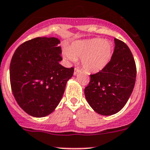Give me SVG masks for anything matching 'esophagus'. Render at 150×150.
<instances>
[{"label": "esophagus", "instance_id": "34e87169", "mask_svg": "<svg viewBox=\"0 0 150 150\" xmlns=\"http://www.w3.org/2000/svg\"><path fill=\"white\" fill-rule=\"evenodd\" d=\"M79 71V69L78 68H75V69H74V75H76V74H77V73H78Z\"/></svg>", "mask_w": 150, "mask_h": 150}]
</instances>
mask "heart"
Listing matches in <instances>:
<instances>
[{"label":"heart","mask_w":150,"mask_h":150,"mask_svg":"<svg viewBox=\"0 0 150 150\" xmlns=\"http://www.w3.org/2000/svg\"><path fill=\"white\" fill-rule=\"evenodd\" d=\"M113 52L114 45L111 41L103 38H92L74 41L69 50L64 52V56L71 62L81 57V65L87 71L98 73L108 66Z\"/></svg>","instance_id":"obj_1"}]
</instances>
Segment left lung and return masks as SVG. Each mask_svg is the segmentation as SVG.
<instances>
[{
    "instance_id": "1",
    "label": "left lung",
    "mask_w": 150,
    "mask_h": 150,
    "mask_svg": "<svg viewBox=\"0 0 150 150\" xmlns=\"http://www.w3.org/2000/svg\"><path fill=\"white\" fill-rule=\"evenodd\" d=\"M115 50L108 66L90 75L84 89L86 100L92 109L104 116L115 115L125 106L136 82V67L130 49L115 38Z\"/></svg>"
}]
</instances>
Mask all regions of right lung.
<instances>
[{
  "mask_svg": "<svg viewBox=\"0 0 150 150\" xmlns=\"http://www.w3.org/2000/svg\"><path fill=\"white\" fill-rule=\"evenodd\" d=\"M60 41L55 37H38L22 44L10 63V82L15 100L34 117L50 115L58 106L72 77L74 68L60 64Z\"/></svg>",
  "mask_w": 150,
  "mask_h": 150,
  "instance_id": "obj_1",
  "label": "right lung"
}]
</instances>
